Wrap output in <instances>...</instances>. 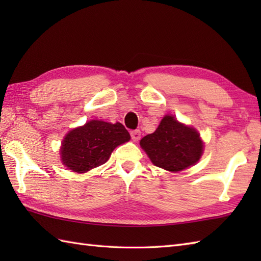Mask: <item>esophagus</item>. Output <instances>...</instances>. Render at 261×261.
<instances>
[{
	"mask_svg": "<svg viewBox=\"0 0 261 261\" xmlns=\"http://www.w3.org/2000/svg\"><path fill=\"white\" fill-rule=\"evenodd\" d=\"M130 135L132 137V139H134L135 141H138L141 138V131L140 130H132L130 132Z\"/></svg>",
	"mask_w": 261,
	"mask_h": 261,
	"instance_id": "1",
	"label": "esophagus"
}]
</instances>
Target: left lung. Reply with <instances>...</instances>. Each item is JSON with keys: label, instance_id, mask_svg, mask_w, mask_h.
Wrapping results in <instances>:
<instances>
[{"label": "left lung", "instance_id": "1", "mask_svg": "<svg viewBox=\"0 0 261 261\" xmlns=\"http://www.w3.org/2000/svg\"><path fill=\"white\" fill-rule=\"evenodd\" d=\"M140 146L153 165L169 171H179L201 158L203 142L193 127L166 115L153 134L140 140Z\"/></svg>", "mask_w": 261, "mask_h": 261}]
</instances>
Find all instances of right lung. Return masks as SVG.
I'll list each match as a JSON object with an SVG mask.
<instances>
[{
  "label": "right lung",
  "mask_w": 261,
  "mask_h": 261,
  "mask_svg": "<svg viewBox=\"0 0 261 261\" xmlns=\"http://www.w3.org/2000/svg\"><path fill=\"white\" fill-rule=\"evenodd\" d=\"M130 140L123 124L92 120L71 130L62 147V160L76 173H85L108 162L115 147Z\"/></svg>",
  "instance_id": "obj_1"
}]
</instances>
